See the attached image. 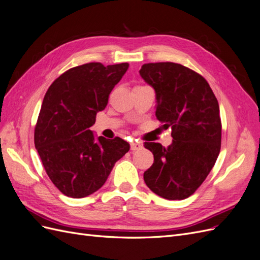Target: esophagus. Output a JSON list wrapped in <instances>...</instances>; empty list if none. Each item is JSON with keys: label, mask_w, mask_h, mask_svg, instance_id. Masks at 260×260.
I'll use <instances>...</instances> for the list:
<instances>
[{"label": "esophagus", "mask_w": 260, "mask_h": 260, "mask_svg": "<svg viewBox=\"0 0 260 260\" xmlns=\"http://www.w3.org/2000/svg\"><path fill=\"white\" fill-rule=\"evenodd\" d=\"M130 148H131L132 152H135V151H137V149L142 148V144L139 143V142H132L130 144Z\"/></svg>", "instance_id": "esophagus-1"}]
</instances>
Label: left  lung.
I'll use <instances>...</instances> for the list:
<instances>
[{
  "mask_svg": "<svg viewBox=\"0 0 260 260\" xmlns=\"http://www.w3.org/2000/svg\"><path fill=\"white\" fill-rule=\"evenodd\" d=\"M140 75L154 88L156 117L174 138L168 147L144 143L154 155L144 181L164 199H187L207 178L221 147L218 101L205 78L177 62H148Z\"/></svg>",
  "mask_w": 260,
  "mask_h": 260,
  "instance_id": "8db88e82",
  "label": "left lung"
}]
</instances>
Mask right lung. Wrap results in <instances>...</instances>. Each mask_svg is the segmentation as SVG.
Returning <instances> with one entry per match:
<instances>
[{"label":"right lung","instance_id":"1","mask_svg":"<svg viewBox=\"0 0 260 260\" xmlns=\"http://www.w3.org/2000/svg\"><path fill=\"white\" fill-rule=\"evenodd\" d=\"M128 62H88L68 69L50 85L35 128V145L49 178L68 198H85L103 186L129 144L94 138L90 128L103 111Z\"/></svg>","mask_w":260,"mask_h":260}]
</instances>
